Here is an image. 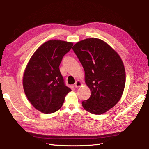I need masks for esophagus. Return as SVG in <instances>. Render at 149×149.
<instances>
[{
    "instance_id": "1",
    "label": "esophagus",
    "mask_w": 149,
    "mask_h": 149,
    "mask_svg": "<svg viewBox=\"0 0 149 149\" xmlns=\"http://www.w3.org/2000/svg\"><path fill=\"white\" fill-rule=\"evenodd\" d=\"M75 87H76V88H78V87H81L82 85V83L80 81H79V80H77V81H75Z\"/></svg>"
}]
</instances>
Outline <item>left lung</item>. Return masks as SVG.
Wrapping results in <instances>:
<instances>
[{"instance_id":"left-lung-1","label":"left lung","mask_w":149,"mask_h":149,"mask_svg":"<svg viewBox=\"0 0 149 149\" xmlns=\"http://www.w3.org/2000/svg\"><path fill=\"white\" fill-rule=\"evenodd\" d=\"M72 49L84 68L85 83L91 93L89 99L82 102L83 107L93 114L107 112L119 101L125 87L122 59L107 43L97 38L78 42Z\"/></svg>"}]
</instances>
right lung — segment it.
I'll return each mask as SVG.
<instances>
[{
  "instance_id": "add662e5",
  "label": "right lung",
  "mask_w": 149,
  "mask_h": 149,
  "mask_svg": "<svg viewBox=\"0 0 149 149\" xmlns=\"http://www.w3.org/2000/svg\"><path fill=\"white\" fill-rule=\"evenodd\" d=\"M72 46V42L60 40L45 42L34 52L25 70V94L31 104L44 114L58 110L65 95L71 91L65 86L59 66Z\"/></svg>"
}]
</instances>
